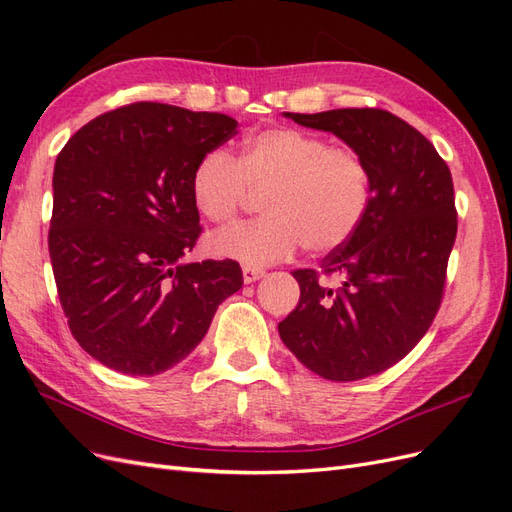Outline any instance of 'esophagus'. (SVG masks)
<instances>
[{"label": "esophagus", "instance_id": "1", "mask_svg": "<svg viewBox=\"0 0 512 512\" xmlns=\"http://www.w3.org/2000/svg\"><path fill=\"white\" fill-rule=\"evenodd\" d=\"M260 277H265V269L243 265V282L245 284H254V282L260 280Z\"/></svg>", "mask_w": 512, "mask_h": 512}]
</instances>
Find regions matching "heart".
Masks as SVG:
<instances>
[{"label": "heart", "instance_id": "1", "mask_svg": "<svg viewBox=\"0 0 512 512\" xmlns=\"http://www.w3.org/2000/svg\"><path fill=\"white\" fill-rule=\"evenodd\" d=\"M250 190H267L265 218L218 232L211 250L241 265L267 267L307 245L327 254L361 226L371 196L361 151L299 128H269L247 138L235 158L209 151L192 173V200L209 222L239 218Z\"/></svg>", "mask_w": 512, "mask_h": 512}]
</instances>
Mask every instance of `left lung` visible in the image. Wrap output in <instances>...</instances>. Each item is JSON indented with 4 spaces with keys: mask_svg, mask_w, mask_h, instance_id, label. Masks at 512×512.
I'll return each instance as SVG.
<instances>
[{
    "mask_svg": "<svg viewBox=\"0 0 512 512\" xmlns=\"http://www.w3.org/2000/svg\"><path fill=\"white\" fill-rule=\"evenodd\" d=\"M286 117L361 151L371 196L361 226L320 269L292 271L301 297L277 329L322 378L380 374L421 342L442 305L457 237L451 170L421 132L382 108Z\"/></svg>",
    "mask_w": 512,
    "mask_h": 512,
    "instance_id": "obj_1",
    "label": "left lung"
}]
</instances>
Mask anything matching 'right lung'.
I'll return each mask as SVG.
<instances>
[{
    "instance_id": "add662e5",
    "label": "right lung",
    "mask_w": 512,
    "mask_h": 512,
    "mask_svg": "<svg viewBox=\"0 0 512 512\" xmlns=\"http://www.w3.org/2000/svg\"><path fill=\"white\" fill-rule=\"evenodd\" d=\"M235 134L222 113L134 102L91 119L59 151L53 275L70 333L102 365L128 376L175 367L243 286L230 258L179 262L203 232L194 168Z\"/></svg>"
}]
</instances>
